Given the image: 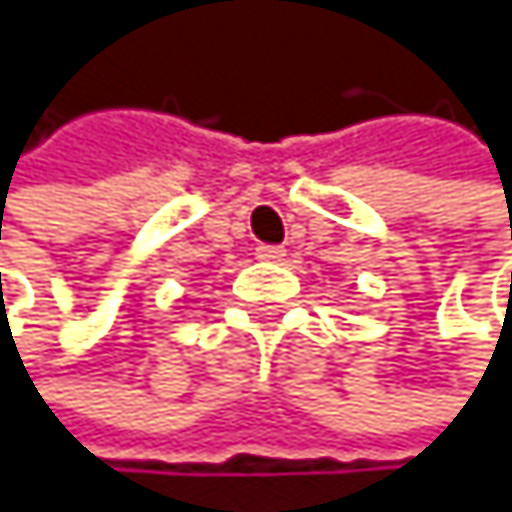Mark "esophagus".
Segmentation results:
<instances>
[{
  "label": "esophagus",
  "instance_id": "1",
  "mask_svg": "<svg viewBox=\"0 0 512 512\" xmlns=\"http://www.w3.org/2000/svg\"><path fill=\"white\" fill-rule=\"evenodd\" d=\"M254 254H258V261L276 264V261L285 258V248H279V245H258V248H254Z\"/></svg>",
  "mask_w": 512,
  "mask_h": 512
}]
</instances>
